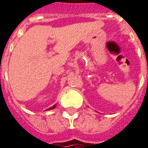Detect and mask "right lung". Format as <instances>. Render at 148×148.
Masks as SVG:
<instances>
[{
	"label": "right lung",
	"instance_id": "right-lung-1",
	"mask_svg": "<svg viewBox=\"0 0 148 148\" xmlns=\"http://www.w3.org/2000/svg\"><path fill=\"white\" fill-rule=\"evenodd\" d=\"M55 107H56V105L53 106H52V107H50V108H49V109H47V110H53V109H54Z\"/></svg>",
	"mask_w": 148,
	"mask_h": 148
}]
</instances>
